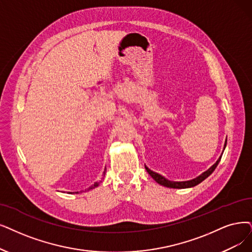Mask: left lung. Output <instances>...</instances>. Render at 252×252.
Segmentation results:
<instances>
[{
	"mask_svg": "<svg viewBox=\"0 0 252 252\" xmlns=\"http://www.w3.org/2000/svg\"><path fill=\"white\" fill-rule=\"evenodd\" d=\"M225 147H226V140H225V144H224L223 150L225 149ZM221 156H222V154H221ZM221 156L218 158V160L216 161V162H215L212 166H211L208 170H206V172H204L202 175H199L198 177H196L195 179H192V180L183 181V182H175V181H169V180L165 179L164 177H162L161 175H159V174L153 172V170H151V169H150L149 167H147L146 165H145V167H146V169H147V172L149 173V175H150L151 177H152V178L156 181V182H157L158 184H160V185L168 187V188H178V189L190 188V187L196 186V185L199 184L200 182H203V181H204L205 179H207L211 174H212V173L214 172L215 168L217 167V165H218V163H219L220 159H221Z\"/></svg>",
	"mask_w": 252,
	"mask_h": 252,
	"instance_id": "left-lung-1",
	"label": "left lung"
}]
</instances>
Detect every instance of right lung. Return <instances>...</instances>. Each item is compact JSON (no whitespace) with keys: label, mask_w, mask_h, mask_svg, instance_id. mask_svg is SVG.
Segmentation results:
<instances>
[{"label":"right lung","mask_w":252,"mask_h":252,"mask_svg":"<svg viewBox=\"0 0 252 252\" xmlns=\"http://www.w3.org/2000/svg\"><path fill=\"white\" fill-rule=\"evenodd\" d=\"M106 169V168H105ZM105 175V170H104V172H103V176ZM100 182H101V181H100ZM100 182H96V183H94V185H92L91 187H89L88 188V190H90V189H93V188H95V187H97L99 184H100ZM72 193V192H71ZM75 193H78V192H75Z\"/></svg>","instance_id":"1"}]
</instances>
